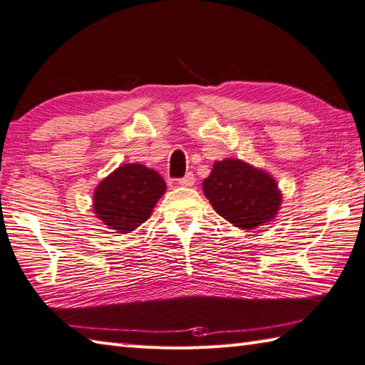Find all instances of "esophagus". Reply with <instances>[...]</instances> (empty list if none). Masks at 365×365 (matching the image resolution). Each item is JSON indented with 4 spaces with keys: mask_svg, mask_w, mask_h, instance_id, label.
<instances>
[{
    "mask_svg": "<svg viewBox=\"0 0 365 365\" xmlns=\"http://www.w3.org/2000/svg\"><path fill=\"white\" fill-rule=\"evenodd\" d=\"M195 174L192 173H187V175L185 177H182V178H178V183L182 185V187H191V185H195Z\"/></svg>",
    "mask_w": 365,
    "mask_h": 365,
    "instance_id": "obj_1",
    "label": "esophagus"
}]
</instances>
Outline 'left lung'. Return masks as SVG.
<instances>
[{
    "label": "left lung",
    "instance_id": "1",
    "mask_svg": "<svg viewBox=\"0 0 365 365\" xmlns=\"http://www.w3.org/2000/svg\"><path fill=\"white\" fill-rule=\"evenodd\" d=\"M202 190L216 213L245 230L276 218L282 200L273 177L234 158L216 161Z\"/></svg>",
    "mask_w": 365,
    "mask_h": 365
}]
</instances>
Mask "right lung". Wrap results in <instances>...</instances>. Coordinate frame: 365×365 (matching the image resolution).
<instances>
[{
    "label": "right lung",
    "mask_w": 365,
    "mask_h": 365,
    "mask_svg": "<svg viewBox=\"0 0 365 365\" xmlns=\"http://www.w3.org/2000/svg\"><path fill=\"white\" fill-rule=\"evenodd\" d=\"M166 183L157 170L139 163L122 165L103 178L94 191V213L105 226L130 234L149 220Z\"/></svg>",
    "instance_id": "obj_1"
}]
</instances>
